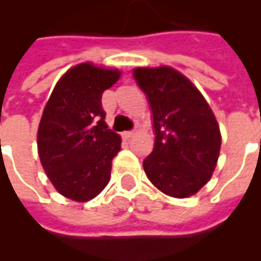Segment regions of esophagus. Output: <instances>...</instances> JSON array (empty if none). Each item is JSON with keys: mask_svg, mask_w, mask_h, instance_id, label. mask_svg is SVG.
<instances>
[{"mask_svg": "<svg viewBox=\"0 0 261 261\" xmlns=\"http://www.w3.org/2000/svg\"><path fill=\"white\" fill-rule=\"evenodd\" d=\"M122 135L124 139H128V138H131L133 135H134V131H124Z\"/></svg>", "mask_w": 261, "mask_h": 261, "instance_id": "1", "label": "esophagus"}]
</instances>
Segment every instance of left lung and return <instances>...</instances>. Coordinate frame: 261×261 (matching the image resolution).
I'll return each mask as SVG.
<instances>
[{"label":"left lung","instance_id":"1","mask_svg":"<svg viewBox=\"0 0 261 261\" xmlns=\"http://www.w3.org/2000/svg\"><path fill=\"white\" fill-rule=\"evenodd\" d=\"M134 79L147 96L155 135L145 173L164 194L188 198L210 180L218 161L217 119L194 84L172 67H138Z\"/></svg>","mask_w":261,"mask_h":261}]
</instances>
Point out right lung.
Returning a JSON list of instances; mask_svg holds the SVG:
<instances>
[{"instance_id": "obj_1", "label": "right lung", "mask_w": 261, "mask_h": 261, "mask_svg": "<svg viewBox=\"0 0 261 261\" xmlns=\"http://www.w3.org/2000/svg\"><path fill=\"white\" fill-rule=\"evenodd\" d=\"M120 71L80 63L55 85L38 130V151L59 194L77 202L97 196L111 178L120 137L106 124L102 92Z\"/></svg>"}]
</instances>
